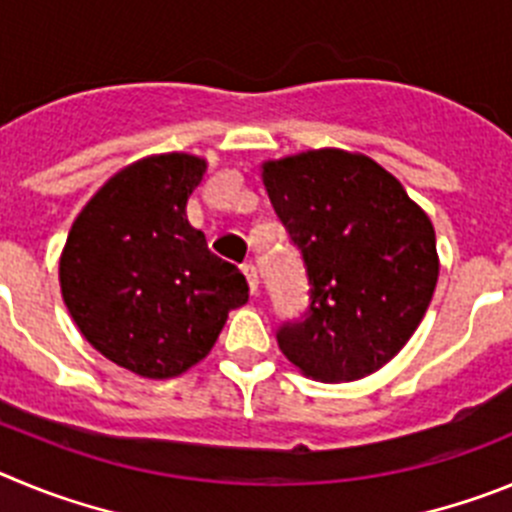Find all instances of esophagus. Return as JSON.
I'll use <instances>...</instances> for the list:
<instances>
[{"mask_svg": "<svg viewBox=\"0 0 512 512\" xmlns=\"http://www.w3.org/2000/svg\"><path fill=\"white\" fill-rule=\"evenodd\" d=\"M242 273H245L252 293H257V290H260V275H257V267L252 265V262H245V265H242Z\"/></svg>", "mask_w": 512, "mask_h": 512, "instance_id": "1", "label": "esophagus"}]
</instances>
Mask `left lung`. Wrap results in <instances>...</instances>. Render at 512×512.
<instances>
[{"mask_svg": "<svg viewBox=\"0 0 512 512\" xmlns=\"http://www.w3.org/2000/svg\"><path fill=\"white\" fill-rule=\"evenodd\" d=\"M262 183L311 285L306 316L278 329L280 352L321 382L388 365L439 280L426 211L375 160L336 147L267 160Z\"/></svg>", "mask_w": 512, "mask_h": 512, "instance_id": "8db88e82", "label": "left lung"}]
</instances>
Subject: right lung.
Segmentation results:
<instances>
[{"label":"right lung","mask_w":512,"mask_h":512,"mask_svg":"<svg viewBox=\"0 0 512 512\" xmlns=\"http://www.w3.org/2000/svg\"><path fill=\"white\" fill-rule=\"evenodd\" d=\"M206 160L150 155L119 170L76 216L61 255V293L86 342L150 380L178 377L206 357L245 275L216 257L186 204Z\"/></svg>","instance_id":"right-lung-1"}]
</instances>
